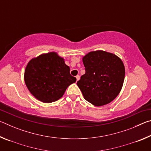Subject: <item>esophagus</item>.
Returning a JSON list of instances; mask_svg holds the SVG:
<instances>
[{
  "mask_svg": "<svg viewBox=\"0 0 151 151\" xmlns=\"http://www.w3.org/2000/svg\"><path fill=\"white\" fill-rule=\"evenodd\" d=\"M76 82H77L79 80V79H80V76L77 75V76H76Z\"/></svg>",
  "mask_w": 151,
  "mask_h": 151,
  "instance_id": "1",
  "label": "esophagus"
}]
</instances>
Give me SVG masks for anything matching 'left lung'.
<instances>
[{
  "label": "left lung",
  "instance_id": "8db88e82",
  "mask_svg": "<svg viewBox=\"0 0 151 151\" xmlns=\"http://www.w3.org/2000/svg\"><path fill=\"white\" fill-rule=\"evenodd\" d=\"M85 74L77 82L85 100L96 106L105 105L118 96L123 85L125 68L113 53L92 51L83 57Z\"/></svg>",
  "mask_w": 151,
  "mask_h": 151
}]
</instances>
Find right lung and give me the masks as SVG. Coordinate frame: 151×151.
I'll return each mask as SVG.
<instances>
[{"mask_svg":"<svg viewBox=\"0 0 151 151\" xmlns=\"http://www.w3.org/2000/svg\"><path fill=\"white\" fill-rule=\"evenodd\" d=\"M24 79L32 96L45 103L60 99L68 86L76 81L70 75L65 59L55 52L32 58L25 68Z\"/></svg>","mask_w":151,"mask_h":151,"instance_id":"add662e5","label":"right lung"}]
</instances>
